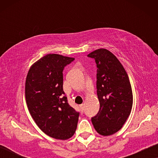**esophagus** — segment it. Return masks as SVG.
Segmentation results:
<instances>
[{"label":"esophagus","instance_id":"obj_1","mask_svg":"<svg viewBox=\"0 0 158 158\" xmlns=\"http://www.w3.org/2000/svg\"><path fill=\"white\" fill-rule=\"evenodd\" d=\"M80 109H81V111H83L84 109H85V105H84V104L80 105Z\"/></svg>","mask_w":158,"mask_h":158}]
</instances>
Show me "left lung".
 Returning a JSON list of instances; mask_svg holds the SVG:
<instances>
[{
	"mask_svg": "<svg viewBox=\"0 0 158 158\" xmlns=\"http://www.w3.org/2000/svg\"><path fill=\"white\" fill-rule=\"evenodd\" d=\"M97 68V95L100 103L98 113L91 118L97 132L109 136L122 128L133 104V94L128 75L122 63L106 49H98L89 55Z\"/></svg>",
	"mask_w": 158,
	"mask_h": 158,
	"instance_id": "left-lung-1",
	"label": "left lung"
}]
</instances>
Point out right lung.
Segmentation results:
<instances>
[{"instance_id": "1", "label": "right lung", "mask_w": 158, "mask_h": 158, "mask_svg": "<svg viewBox=\"0 0 158 158\" xmlns=\"http://www.w3.org/2000/svg\"><path fill=\"white\" fill-rule=\"evenodd\" d=\"M75 59L48 54L34 62L25 83L26 102L31 117L43 132L57 139L72 137L79 113L64 96L62 71Z\"/></svg>"}]
</instances>
